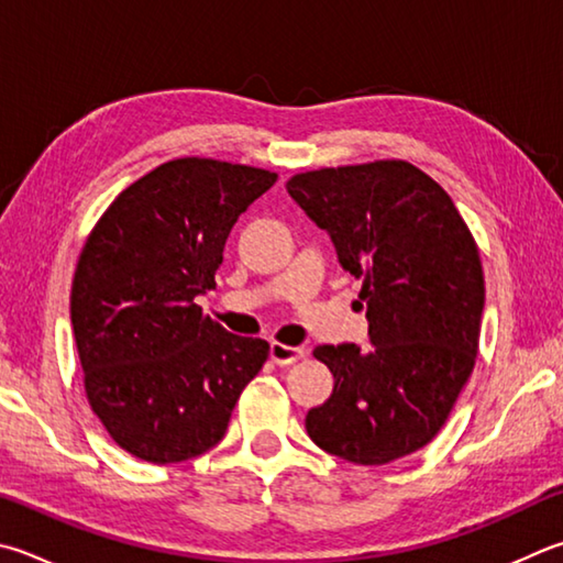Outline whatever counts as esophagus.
I'll use <instances>...</instances> for the list:
<instances>
[{
	"label": "esophagus",
	"instance_id": "esophagus-1",
	"mask_svg": "<svg viewBox=\"0 0 563 563\" xmlns=\"http://www.w3.org/2000/svg\"><path fill=\"white\" fill-rule=\"evenodd\" d=\"M302 356H305L302 346H288V344H280V342L271 344V360L275 364H280V366L298 362V360H302Z\"/></svg>",
	"mask_w": 563,
	"mask_h": 563
}]
</instances>
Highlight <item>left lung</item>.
Masks as SVG:
<instances>
[{"mask_svg": "<svg viewBox=\"0 0 563 563\" xmlns=\"http://www.w3.org/2000/svg\"><path fill=\"white\" fill-rule=\"evenodd\" d=\"M288 194L362 280L372 350L322 344L334 391L305 418L312 441L356 465L431 443L473 374L483 263L453 199L404 159L295 175Z\"/></svg>", "mask_w": 563, "mask_h": 563, "instance_id": "left-lung-1", "label": "left lung"}]
</instances>
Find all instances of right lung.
Masks as SVG:
<instances>
[{
    "label": "right lung",
    "mask_w": 563,
    "mask_h": 563,
    "mask_svg": "<svg viewBox=\"0 0 563 563\" xmlns=\"http://www.w3.org/2000/svg\"><path fill=\"white\" fill-rule=\"evenodd\" d=\"M278 175L181 157L152 169L90 231L70 288L88 404L122 451L167 465L217 445L271 346L201 312L233 223Z\"/></svg>",
    "instance_id": "1"
}]
</instances>
